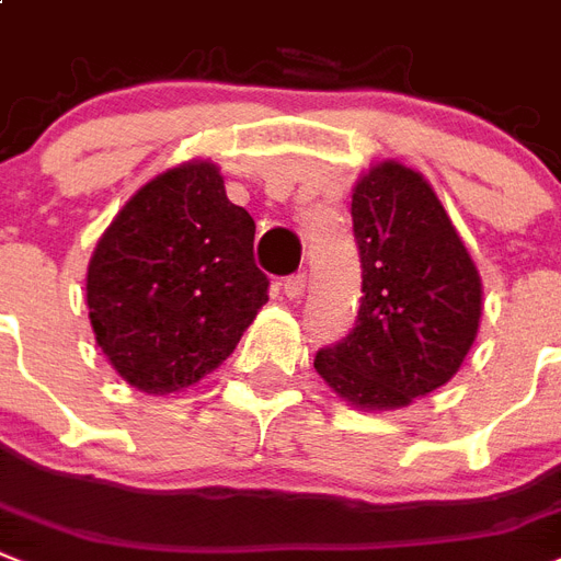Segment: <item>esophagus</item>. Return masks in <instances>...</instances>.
Here are the masks:
<instances>
[{
	"mask_svg": "<svg viewBox=\"0 0 561 561\" xmlns=\"http://www.w3.org/2000/svg\"><path fill=\"white\" fill-rule=\"evenodd\" d=\"M282 290H285V296H288V299L299 302V299L305 296V273L288 276V279H285V285H282Z\"/></svg>",
	"mask_w": 561,
	"mask_h": 561,
	"instance_id": "esophagus-1",
	"label": "esophagus"
}]
</instances>
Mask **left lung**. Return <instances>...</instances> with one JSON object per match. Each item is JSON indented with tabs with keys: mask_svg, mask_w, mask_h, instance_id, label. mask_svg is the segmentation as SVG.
I'll list each match as a JSON object with an SVG mask.
<instances>
[{
	"mask_svg": "<svg viewBox=\"0 0 561 561\" xmlns=\"http://www.w3.org/2000/svg\"><path fill=\"white\" fill-rule=\"evenodd\" d=\"M363 302L317 375L363 412H391L449 383L481 325V276L432 184L398 161L371 163L352 193Z\"/></svg>",
	"mask_w": 561,
	"mask_h": 561,
	"instance_id": "8db88e82",
	"label": "left lung"
}]
</instances>
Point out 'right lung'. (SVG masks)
<instances>
[{
	"label": "right lung",
	"mask_w": 561,
	"mask_h": 561,
	"mask_svg": "<svg viewBox=\"0 0 561 561\" xmlns=\"http://www.w3.org/2000/svg\"><path fill=\"white\" fill-rule=\"evenodd\" d=\"M256 225L227 198L213 161L140 186L100 236L85 273L94 340L117 375L172 394L213 375L267 302Z\"/></svg>",
	"instance_id": "add662e5"
}]
</instances>
